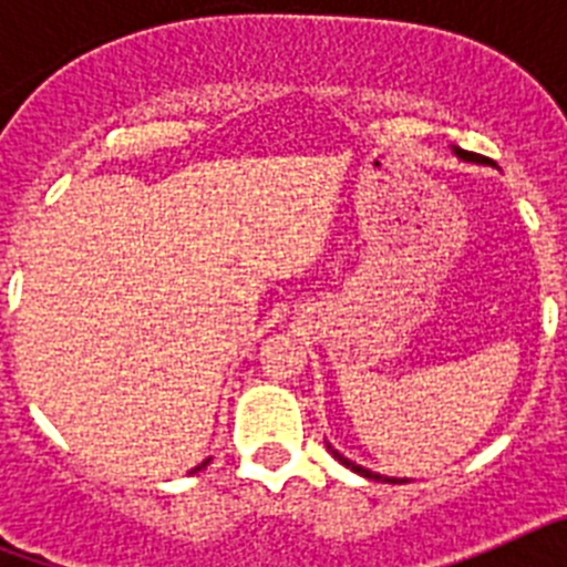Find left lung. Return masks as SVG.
Here are the masks:
<instances>
[{
  "label": "left lung",
  "instance_id": "8db88e82",
  "mask_svg": "<svg viewBox=\"0 0 567 567\" xmlns=\"http://www.w3.org/2000/svg\"><path fill=\"white\" fill-rule=\"evenodd\" d=\"M457 155L460 158H465V162H485V158H480L477 153H465V150H457ZM329 452L334 454V457L340 460V463L346 465V468H352V471H358V474H363V477H369V480H389V477H380V474H374V471H369V468H363V465H354L352 460H346V457H340L338 452H334L332 445H329ZM389 483H398V480H389ZM400 483H405V480H400Z\"/></svg>",
  "mask_w": 567,
  "mask_h": 567
}]
</instances>
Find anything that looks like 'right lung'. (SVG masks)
<instances>
[{"instance_id": "add662e5", "label": "right lung", "mask_w": 567, "mask_h": 567, "mask_svg": "<svg viewBox=\"0 0 567 567\" xmlns=\"http://www.w3.org/2000/svg\"><path fill=\"white\" fill-rule=\"evenodd\" d=\"M204 465H209V460H207V463H202V465H198V468H204ZM198 468H195V471H198Z\"/></svg>"}]
</instances>
